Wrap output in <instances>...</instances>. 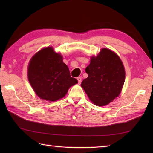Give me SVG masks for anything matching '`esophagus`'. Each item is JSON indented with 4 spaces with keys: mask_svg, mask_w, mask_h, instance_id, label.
I'll return each instance as SVG.
<instances>
[{
    "mask_svg": "<svg viewBox=\"0 0 153 153\" xmlns=\"http://www.w3.org/2000/svg\"><path fill=\"white\" fill-rule=\"evenodd\" d=\"M77 81H78L79 84H80L81 82H82V77H81V76L77 77Z\"/></svg>",
    "mask_w": 153,
    "mask_h": 153,
    "instance_id": "1",
    "label": "esophagus"
}]
</instances>
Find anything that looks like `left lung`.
I'll list each match as a JSON object with an SVG mask.
<instances>
[{"label": "left lung", "mask_w": 153, "mask_h": 153, "mask_svg": "<svg viewBox=\"0 0 153 153\" xmlns=\"http://www.w3.org/2000/svg\"><path fill=\"white\" fill-rule=\"evenodd\" d=\"M85 71L88 77L81 85L95 105H108L121 93L125 82V69L114 52L102 48L96 57L91 58Z\"/></svg>", "instance_id": "left-lung-1"}]
</instances>
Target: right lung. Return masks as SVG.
Listing matches in <instances>:
<instances>
[{
    "instance_id": "1",
    "label": "right lung",
    "mask_w": 153,
    "mask_h": 153,
    "mask_svg": "<svg viewBox=\"0 0 153 153\" xmlns=\"http://www.w3.org/2000/svg\"><path fill=\"white\" fill-rule=\"evenodd\" d=\"M63 57L52 47L40 50L31 58L27 77L35 94L48 101H56L66 95L70 87L78 83L70 76Z\"/></svg>"
}]
</instances>
